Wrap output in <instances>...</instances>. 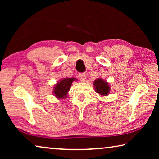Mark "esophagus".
Wrapping results in <instances>:
<instances>
[{
    "label": "esophagus",
    "mask_w": 159,
    "mask_h": 159,
    "mask_svg": "<svg viewBox=\"0 0 159 159\" xmlns=\"http://www.w3.org/2000/svg\"><path fill=\"white\" fill-rule=\"evenodd\" d=\"M79 79L81 80V81H84L86 79V74L85 73H81L79 74Z\"/></svg>",
    "instance_id": "1"
}]
</instances>
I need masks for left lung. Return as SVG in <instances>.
Returning <instances> with one entry per match:
<instances>
[{"label":"left lung","instance_id":"obj_1","mask_svg":"<svg viewBox=\"0 0 159 159\" xmlns=\"http://www.w3.org/2000/svg\"><path fill=\"white\" fill-rule=\"evenodd\" d=\"M95 92L101 96H106L109 95L110 92V85L109 83L102 79H96L93 83Z\"/></svg>","mask_w":159,"mask_h":159}]
</instances>
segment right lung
<instances>
[{
	"label": "right lung",
	"mask_w": 159,
	"mask_h": 159,
	"mask_svg": "<svg viewBox=\"0 0 159 159\" xmlns=\"http://www.w3.org/2000/svg\"><path fill=\"white\" fill-rule=\"evenodd\" d=\"M74 80H76L75 78H65L60 80L53 88V94L58 99H64L68 96V92L71 88Z\"/></svg>",
	"instance_id": "add662e5"
}]
</instances>
